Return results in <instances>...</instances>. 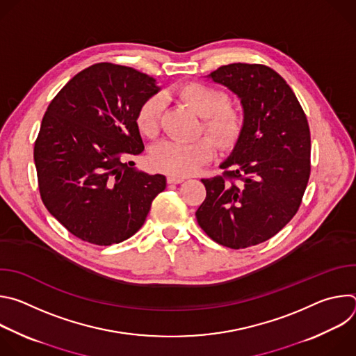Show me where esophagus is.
<instances>
[{"instance_id": "1", "label": "esophagus", "mask_w": 356, "mask_h": 356, "mask_svg": "<svg viewBox=\"0 0 356 356\" xmlns=\"http://www.w3.org/2000/svg\"><path fill=\"white\" fill-rule=\"evenodd\" d=\"M184 179L183 177H176V176H168V183L169 184H179L183 183Z\"/></svg>"}]
</instances>
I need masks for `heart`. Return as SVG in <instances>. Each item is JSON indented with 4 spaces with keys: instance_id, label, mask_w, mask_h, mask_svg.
I'll return each mask as SVG.
<instances>
[{
    "instance_id": "heart-1",
    "label": "heart",
    "mask_w": 356,
    "mask_h": 356,
    "mask_svg": "<svg viewBox=\"0 0 356 356\" xmlns=\"http://www.w3.org/2000/svg\"><path fill=\"white\" fill-rule=\"evenodd\" d=\"M176 95L201 117L200 131L211 137L221 150H231L236 146L243 132L245 117L241 110L227 104L228 95L224 91L204 83L191 81L180 86ZM163 108V98L158 94L147 97L139 106L135 122L143 136L155 138L159 134ZM211 140L204 136L194 142L162 140L152 147L149 163L170 176H190L213 161L216 145Z\"/></svg>"
}]
</instances>
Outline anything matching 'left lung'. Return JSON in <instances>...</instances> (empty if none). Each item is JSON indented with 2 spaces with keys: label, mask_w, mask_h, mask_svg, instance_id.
I'll use <instances>...</instances> for the list:
<instances>
[{
  "label": "left lung",
  "mask_w": 356,
  "mask_h": 356,
  "mask_svg": "<svg viewBox=\"0 0 356 356\" xmlns=\"http://www.w3.org/2000/svg\"><path fill=\"white\" fill-rule=\"evenodd\" d=\"M207 77L241 98L245 127L222 175L201 179L207 195L195 218L217 243L243 249L298 211L312 172L310 128L290 86L265 65L231 63Z\"/></svg>",
  "instance_id": "obj_1"
}]
</instances>
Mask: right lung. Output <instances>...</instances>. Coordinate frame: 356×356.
Returning <instances> with one entry per match:
<instances>
[{"label": "right lung", "instance_id": "right-lung-1", "mask_svg": "<svg viewBox=\"0 0 356 356\" xmlns=\"http://www.w3.org/2000/svg\"><path fill=\"white\" fill-rule=\"evenodd\" d=\"M158 91L132 67L97 63L50 101L33 147L40 198L81 241L108 246L143 225L166 177L132 169L143 143L135 115Z\"/></svg>", "mask_w": 356, "mask_h": 356}]
</instances>
